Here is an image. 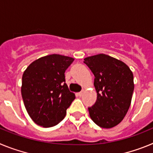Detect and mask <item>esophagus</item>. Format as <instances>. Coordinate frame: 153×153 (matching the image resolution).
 Listing matches in <instances>:
<instances>
[{"label": "esophagus", "mask_w": 153, "mask_h": 153, "mask_svg": "<svg viewBox=\"0 0 153 153\" xmlns=\"http://www.w3.org/2000/svg\"><path fill=\"white\" fill-rule=\"evenodd\" d=\"M83 91H81V92H79V93H76V95H77L78 97H82V96H83Z\"/></svg>", "instance_id": "esophagus-1"}]
</instances>
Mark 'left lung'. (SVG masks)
I'll return each instance as SVG.
<instances>
[{"mask_svg": "<svg viewBox=\"0 0 153 153\" xmlns=\"http://www.w3.org/2000/svg\"><path fill=\"white\" fill-rule=\"evenodd\" d=\"M93 74L97 101L88 107L97 126L109 129L118 125L128 112L134 90L133 74L123 62L100 53L84 59Z\"/></svg>", "mask_w": 153, "mask_h": 153, "instance_id": "left-lung-1", "label": "left lung"}]
</instances>
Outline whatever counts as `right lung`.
Masks as SVG:
<instances>
[{
  "instance_id": "right-lung-1",
  "label": "right lung",
  "mask_w": 153,
  "mask_h": 153,
  "mask_svg": "<svg viewBox=\"0 0 153 153\" xmlns=\"http://www.w3.org/2000/svg\"><path fill=\"white\" fill-rule=\"evenodd\" d=\"M74 59L51 54L35 60L24 72L21 95L33 122L43 127L57 125L75 99L65 80V71Z\"/></svg>"
}]
</instances>
